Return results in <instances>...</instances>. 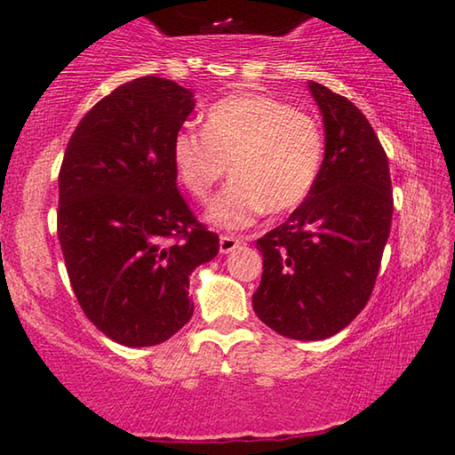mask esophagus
Here are the masks:
<instances>
[{"instance_id":"esophagus-1","label":"esophagus","mask_w":455,"mask_h":455,"mask_svg":"<svg viewBox=\"0 0 455 455\" xmlns=\"http://www.w3.org/2000/svg\"><path fill=\"white\" fill-rule=\"evenodd\" d=\"M242 238H235V235H229V234H223L221 238H220V252L221 254H228V252H232V251H235V248H238L240 244H242Z\"/></svg>"}]
</instances>
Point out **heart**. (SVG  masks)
<instances>
[{
	"mask_svg": "<svg viewBox=\"0 0 455 455\" xmlns=\"http://www.w3.org/2000/svg\"><path fill=\"white\" fill-rule=\"evenodd\" d=\"M203 132L180 130L172 161L196 201H207L232 173L234 182L209 209L215 226L238 229L265 211H294L319 180L325 155L319 122L279 99L252 92L221 99L204 116Z\"/></svg>",
	"mask_w": 455,
	"mask_h": 455,
	"instance_id": "1",
	"label": "heart"
}]
</instances>
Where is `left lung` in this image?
I'll return each mask as SVG.
<instances>
[{
    "label": "left lung",
    "instance_id": "8db88e82",
    "mask_svg": "<svg viewBox=\"0 0 455 455\" xmlns=\"http://www.w3.org/2000/svg\"><path fill=\"white\" fill-rule=\"evenodd\" d=\"M325 124V159L313 192L282 226L257 240L263 277L254 313L290 339L331 338L375 288L394 195L375 130L350 99L308 83Z\"/></svg>",
    "mask_w": 455,
    "mask_h": 455
}]
</instances>
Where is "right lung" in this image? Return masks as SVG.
I'll list each match as a JSON object with an SVG mask.
<instances>
[{
    "label": "right lung",
    "instance_id": "right-lung-1",
    "mask_svg": "<svg viewBox=\"0 0 455 455\" xmlns=\"http://www.w3.org/2000/svg\"><path fill=\"white\" fill-rule=\"evenodd\" d=\"M192 91L136 78L86 114L60 167L58 238L89 321L128 347L157 346L190 321L188 277L220 252L180 195L172 142Z\"/></svg>",
    "mask_w": 455,
    "mask_h": 455
}]
</instances>
